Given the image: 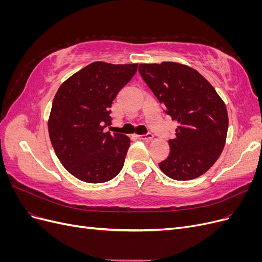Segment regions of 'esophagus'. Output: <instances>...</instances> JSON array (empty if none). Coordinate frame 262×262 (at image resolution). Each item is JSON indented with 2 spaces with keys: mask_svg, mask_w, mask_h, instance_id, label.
<instances>
[{
  "mask_svg": "<svg viewBox=\"0 0 262 262\" xmlns=\"http://www.w3.org/2000/svg\"><path fill=\"white\" fill-rule=\"evenodd\" d=\"M137 138L139 140H150V139H153V134L146 133V134H143V136H137Z\"/></svg>",
  "mask_w": 262,
  "mask_h": 262,
  "instance_id": "34e87169",
  "label": "esophagus"
}]
</instances>
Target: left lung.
Returning a JSON list of instances; mask_svg holds the SVG:
<instances>
[{
	"instance_id": "obj_1",
	"label": "left lung",
	"mask_w": 262,
	"mask_h": 262,
	"mask_svg": "<svg viewBox=\"0 0 262 262\" xmlns=\"http://www.w3.org/2000/svg\"><path fill=\"white\" fill-rule=\"evenodd\" d=\"M140 75L176 120L169 155L158 166L171 179L199 177L216 162L225 145L228 116L213 86L195 70L175 62L140 64Z\"/></svg>"
}]
</instances>
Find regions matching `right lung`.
<instances>
[{
    "instance_id": "1",
    "label": "right lung",
    "mask_w": 262,
    "mask_h": 262,
    "mask_svg": "<svg viewBox=\"0 0 262 262\" xmlns=\"http://www.w3.org/2000/svg\"><path fill=\"white\" fill-rule=\"evenodd\" d=\"M138 64L94 62L63 83L52 101L48 130L59 161L71 175L90 184L115 178L123 167L130 140L104 132L118 93Z\"/></svg>"
}]
</instances>
